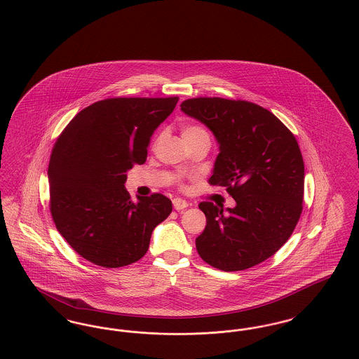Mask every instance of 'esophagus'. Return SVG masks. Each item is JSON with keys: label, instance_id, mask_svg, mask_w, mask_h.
I'll return each mask as SVG.
<instances>
[{"label": "esophagus", "instance_id": "obj_1", "mask_svg": "<svg viewBox=\"0 0 359 359\" xmlns=\"http://www.w3.org/2000/svg\"><path fill=\"white\" fill-rule=\"evenodd\" d=\"M172 203H173V208H175L177 212H180V210H184V209L189 206V203H187L186 201L180 199V198H175V199L172 201Z\"/></svg>", "mask_w": 359, "mask_h": 359}]
</instances>
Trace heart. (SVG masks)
Listing matches in <instances>:
<instances>
[{
  "label": "heart",
  "mask_w": 359,
  "mask_h": 359,
  "mask_svg": "<svg viewBox=\"0 0 359 359\" xmlns=\"http://www.w3.org/2000/svg\"><path fill=\"white\" fill-rule=\"evenodd\" d=\"M198 134H208V133L198 126H189L183 130V135H198Z\"/></svg>",
  "instance_id": "b5f03b06"
}]
</instances>
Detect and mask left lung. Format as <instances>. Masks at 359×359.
I'll return each mask as SVG.
<instances>
[{"label": "left lung", "mask_w": 359, "mask_h": 359, "mask_svg": "<svg viewBox=\"0 0 359 359\" xmlns=\"http://www.w3.org/2000/svg\"><path fill=\"white\" fill-rule=\"evenodd\" d=\"M180 108L213 133L219 156L209 183L235 199L226 209L199 203L206 226L195 239L198 254L225 272L261 264L288 241L302 213L304 165L297 139L273 113L248 101L193 98Z\"/></svg>", "instance_id": "8db88e82"}]
</instances>
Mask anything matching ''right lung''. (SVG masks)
<instances>
[{
  "label": "right lung",
  "instance_id": "add662e5",
  "mask_svg": "<svg viewBox=\"0 0 359 359\" xmlns=\"http://www.w3.org/2000/svg\"><path fill=\"white\" fill-rule=\"evenodd\" d=\"M179 98H109L79 111L57 139L48 169L55 228L79 255L120 268L140 259L153 229L172 212L165 195L138 196L124 187L143 164L157 127Z\"/></svg>",
  "mask_w": 359,
  "mask_h": 359
}]
</instances>
